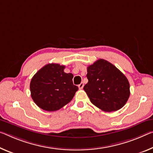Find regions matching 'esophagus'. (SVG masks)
I'll use <instances>...</instances> for the list:
<instances>
[{"label":"esophagus","instance_id":"34e87169","mask_svg":"<svg viewBox=\"0 0 153 153\" xmlns=\"http://www.w3.org/2000/svg\"><path fill=\"white\" fill-rule=\"evenodd\" d=\"M83 87H84V83H83V82H82V83H80L78 85V88H79V89H80V90L83 88Z\"/></svg>","mask_w":153,"mask_h":153}]
</instances>
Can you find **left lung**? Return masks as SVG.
Masks as SVG:
<instances>
[{"mask_svg": "<svg viewBox=\"0 0 153 153\" xmlns=\"http://www.w3.org/2000/svg\"><path fill=\"white\" fill-rule=\"evenodd\" d=\"M88 83L84 90L96 107L104 111H117L127 103L130 95L129 82L114 65L99 59L87 67Z\"/></svg>", "mask_w": 153, "mask_h": 153, "instance_id": "left-lung-1", "label": "left lung"}]
</instances>
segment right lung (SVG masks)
Returning a JSON list of instances; mask_svg holds the SVG:
<instances>
[{"instance_id": "1", "label": "right lung", "mask_w": 153, "mask_h": 153, "mask_svg": "<svg viewBox=\"0 0 153 153\" xmlns=\"http://www.w3.org/2000/svg\"><path fill=\"white\" fill-rule=\"evenodd\" d=\"M65 66L51 63L43 67L31 79V97L38 107L53 111L72 100L78 87L73 84L74 75L64 72Z\"/></svg>"}]
</instances>
